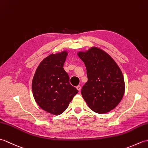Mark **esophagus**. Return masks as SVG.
<instances>
[{
	"label": "esophagus",
	"instance_id": "obj_1",
	"mask_svg": "<svg viewBox=\"0 0 148 148\" xmlns=\"http://www.w3.org/2000/svg\"><path fill=\"white\" fill-rule=\"evenodd\" d=\"M76 88L77 89V90L80 91V90H81V86H79V85H78V86H76Z\"/></svg>",
	"mask_w": 148,
	"mask_h": 148
}]
</instances>
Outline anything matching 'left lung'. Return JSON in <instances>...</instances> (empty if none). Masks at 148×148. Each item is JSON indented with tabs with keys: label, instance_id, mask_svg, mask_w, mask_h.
<instances>
[{
	"label": "left lung",
	"instance_id": "1",
	"mask_svg": "<svg viewBox=\"0 0 148 148\" xmlns=\"http://www.w3.org/2000/svg\"><path fill=\"white\" fill-rule=\"evenodd\" d=\"M77 56L85 64L88 81L81 95L88 106L99 114L114 109L124 95L125 84L120 68L103 49L92 46Z\"/></svg>",
	"mask_w": 148,
	"mask_h": 148
}]
</instances>
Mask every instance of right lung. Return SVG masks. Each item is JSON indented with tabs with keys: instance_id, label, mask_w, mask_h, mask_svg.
I'll list each match as a JSON object with an SVG mask.
<instances>
[{
	"instance_id": "obj_1",
	"label": "right lung",
	"mask_w": 148,
	"mask_h": 148,
	"mask_svg": "<svg viewBox=\"0 0 148 148\" xmlns=\"http://www.w3.org/2000/svg\"><path fill=\"white\" fill-rule=\"evenodd\" d=\"M67 50L51 53L37 67L32 79V89L36 103L44 111L53 115L64 112L78 93L69 83L64 69Z\"/></svg>"
}]
</instances>
